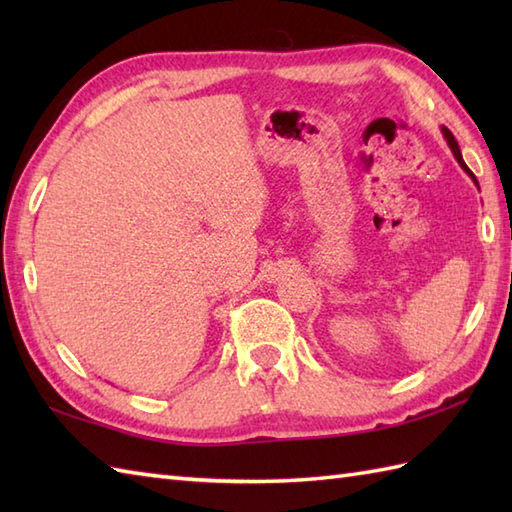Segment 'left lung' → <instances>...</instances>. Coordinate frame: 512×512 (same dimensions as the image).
Wrapping results in <instances>:
<instances>
[{"instance_id": "1", "label": "left lung", "mask_w": 512, "mask_h": 512, "mask_svg": "<svg viewBox=\"0 0 512 512\" xmlns=\"http://www.w3.org/2000/svg\"><path fill=\"white\" fill-rule=\"evenodd\" d=\"M442 136H444V140H447V145H449V149H451V154L455 156V160H458V165H460L466 173H469V178L475 182V187L480 189V184H477V178L473 176V171H471L469 167H466V162H464V158H462V151H460V147H458V140L453 138V134L449 132L447 127H442Z\"/></svg>"}]
</instances>
